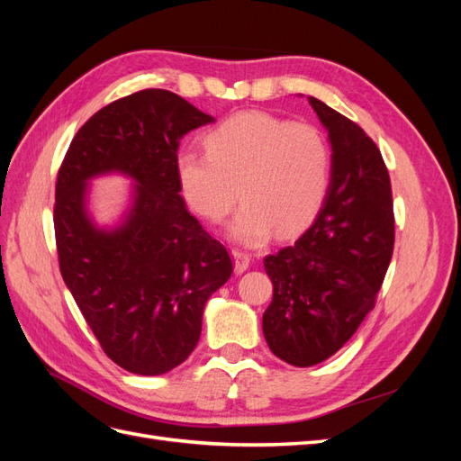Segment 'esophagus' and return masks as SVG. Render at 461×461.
Instances as JSON below:
<instances>
[{"instance_id": "obj_1", "label": "esophagus", "mask_w": 461, "mask_h": 461, "mask_svg": "<svg viewBox=\"0 0 461 461\" xmlns=\"http://www.w3.org/2000/svg\"><path fill=\"white\" fill-rule=\"evenodd\" d=\"M232 258H234V271L236 273H244L249 267V261H252L249 254L242 252V249H239V248L232 249Z\"/></svg>"}]
</instances>
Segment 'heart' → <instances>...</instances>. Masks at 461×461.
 Returning <instances> with one entry per match:
<instances>
[{
    "label": "heart",
    "mask_w": 461,
    "mask_h": 461,
    "mask_svg": "<svg viewBox=\"0 0 461 461\" xmlns=\"http://www.w3.org/2000/svg\"><path fill=\"white\" fill-rule=\"evenodd\" d=\"M205 151L175 159L180 192L194 213L221 222L239 202L230 234L261 244L273 230H303L323 207L332 171L330 146L313 124L242 111L203 136Z\"/></svg>",
    "instance_id": "b5f03b06"
}]
</instances>
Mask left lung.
Masks as SVG:
<instances>
[{"mask_svg":"<svg viewBox=\"0 0 461 461\" xmlns=\"http://www.w3.org/2000/svg\"><path fill=\"white\" fill-rule=\"evenodd\" d=\"M308 100L332 146L329 194L313 225L263 259L273 283L265 340L296 367L321 364L352 339L375 308L394 249L393 188L379 148L359 124Z\"/></svg>","mask_w":461,"mask_h":461,"instance_id":"8db88e82","label":"left lung"}]
</instances>
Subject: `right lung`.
Listing matches in <instances>:
<instances>
[{"label":"right lung","mask_w":461,"mask_h":461,"mask_svg":"<svg viewBox=\"0 0 461 461\" xmlns=\"http://www.w3.org/2000/svg\"><path fill=\"white\" fill-rule=\"evenodd\" d=\"M212 115L159 88L124 95L92 115L55 183L53 227L63 281L109 359L161 375L192 354L207 298L232 275L227 248L188 213L175 171L180 138ZM129 174L135 202L123 225L97 230L86 183Z\"/></svg>","instance_id":"obj_1"}]
</instances>
